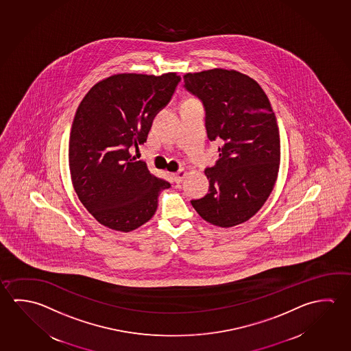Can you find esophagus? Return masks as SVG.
Returning <instances> with one entry per match:
<instances>
[{"instance_id":"esophagus-1","label":"esophagus","mask_w":351,"mask_h":351,"mask_svg":"<svg viewBox=\"0 0 351 351\" xmlns=\"http://www.w3.org/2000/svg\"><path fill=\"white\" fill-rule=\"evenodd\" d=\"M186 171L184 170H178V173H173V180L176 182V184H180L182 180H184V176H186Z\"/></svg>"}]
</instances>
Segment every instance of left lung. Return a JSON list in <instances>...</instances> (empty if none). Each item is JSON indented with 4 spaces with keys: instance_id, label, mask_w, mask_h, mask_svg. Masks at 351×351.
<instances>
[{
    "instance_id": "8db88e82",
    "label": "left lung",
    "mask_w": 351,
    "mask_h": 351,
    "mask_svg": "<svg viewBox=\"0 0 351 351\" xmlns=\"http://www.w3.org/2000/svg\"><path fill=\"white\" fill-rule=\"evenodd\" d=\"M184 82L204 105L208 138L220 143L215 165L204 170L209 192L191 204L210 224H242L268 199L279 171L280 138L269 99L234 69L186 73Z\"/></svg>"
}]
</instances>
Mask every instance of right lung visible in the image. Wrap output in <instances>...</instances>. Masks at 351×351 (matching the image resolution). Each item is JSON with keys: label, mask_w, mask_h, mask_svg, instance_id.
<instances>
[{"label": "right lung", "mask_w": 351, "mask_h": 351, "mask_svg": "<svg viewBox=\"0 0 351 351\" xmlns=\"http://www.w3.org/2000/svg\"><path fill=\"white\" fill-rule=\"evenodd\" d=\"M181 77L119 73L99 82L75 111L69 136V171L75 193L100 224L136 230L154 215L170 184L132 156L147 141Z\"/></svg>", "instance_id": "right-lung-1"}]
</instances>
